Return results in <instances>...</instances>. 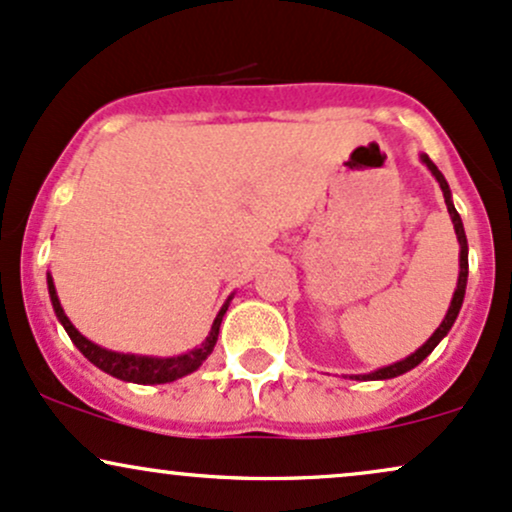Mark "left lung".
Listing matches in <instances>:
<instances>
[{
	"label": "left lung",
	"mask_w": 512,
	"mask_h": 512,
	"mask_svg": "<svg viewBox=\"0 0 512 512\" xmlns=\"http://www.w3.org/2000/svg\"><path fill=\"white\" fill-rule=\"evenodd\" d=\"M422 162L426 167H429L431 174L436 177V182L441 184V191H443V198H446V206H448V213H450V220H453V227H455V234H458V242H460V275H458V290L453 294V302H450V309L446 318H443L441 326L436 328V333L431 335L429 340L424 342L422 347H419L417 352L410 354V357H405L402 362H395L390 366H383V369H376L371 371V374H362V376H352L357 378V381H386V378H395L400 374H407V371L414 369L417 364H422L426 357H429L431 352H434V347L441 342L443 338L448 335V330L453 328L455 318L460 314V306H462V299H465V287H467V273H470V263H467V237H465V227H462V220L458 215V210L453 206V198H450V186L446 182V177H443L441 170L434 165V162L429 160V155H422Z\"/></svg>",
	"instance_id": "left-lung-1"
}]
</instances>
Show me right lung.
<instances>
[{
  "instance_id": "right-lung-1",
  "label": "right lung",
  "mask_w": 512,
  "mask_h": 512,
  "mask_svg": "<svg viewBox=\"0 0 512 512\" xmlns=\"http://www.w3.org/2000/svg\"><path fill=\"white\" fill-rule=\"evenodd\" d=\"M47 290H50V299H52V309L57 314L59 323H62L66 333L74 345L81 350L83 357L88 359L90 364H95L98 369L105 371L119 381H129V383H141V386H155V383H172L177 378H182L191 371H196L213 352L215 342H218V333H220V323L222 316H225L227 306H230V299L222 304V309L215 316L213 326H210L208 338L201 342V347H194L191 352L179 354V357H141V354H122V352H112L105 350V347L95 345L88 338H83L81 333L74 328V323L69 321V316L64 314L62 304H59L57 290H54L52 275H47Z\"/></svg>"
}]
</instances>
